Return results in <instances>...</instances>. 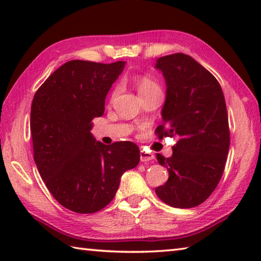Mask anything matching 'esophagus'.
<instances>
[{"instance_id": "esophagus-1", "label": "esophagus", "mask_w": 261, "mask_h": 261, "mask_svg": "<svg viewBox=\"0 0 261 261\" xmlns=\"http://www.w3.org/2000/svg\"><path fill=\"white\" fill-rule=\"evenodd\" d=\"M153 159H154L153 154L144 152V151H140V161L141 162H149V161H152Z\"/></svg>"}]
</instances>
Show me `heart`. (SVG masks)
<instances>
[{"label":"heart","instance_id":"1","mask_svg":"<svg viewBox=\"0 0 261 261\" xmlns=\"http://www.w3.org/2000/svg\"><path fill=\"white\" fill-rule=\"evenodd\" d=\"M136 87L137 90H138V93L140 96L151 93V92L161 91V88L158 85V83L155 81H153L152 78L146 77V76H143L136 79ZM117 93H118V87H115V90L113 91V94H112L113 98Z\"/></svg>","mask_w":261,"mask_h":261}]
</instances>
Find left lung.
Returning a JSON list of instances; mask_svg holds the SVG:
<instances>
[{
    "mask_svg": "<svg viewBox=\"0 0 261 261\" xmlns=\"http://www.w3.org/2000/svg\"><path fill=\"white\" fill-rule=\"evenodd\" d=\"M167 91L159 138L177 136L173 155L156 154L169 178L155 188L167 205L191 208L204 202L222 177L230 145L226 100L219 82L191 56L176 53L158 59Z\"/></svg>",
    "mask_w": 261,
    "mask_h": 261,
    "instance_id": "1",
    "label": "left lung"
}]
</instances>
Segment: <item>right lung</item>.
<instances>
[{"instance_id":"add662e5","label":"right lung","mask_w":261,"mask_h":261,"mask_svg":"<svg viewBox=\"0 0 261 261\" xmlns=\"http://www.w3.org/2000/svg\"><path fill=\"white\" fill-rule=\"evenodd\" d=\"M125 62L73 60L55 70L35 92L31 107L33 158L47 189L60 204L95 213L114 199L123 173L139 163L131 141L103 145L91 134L105 99Z\"/></svg>"}]
</instances>
